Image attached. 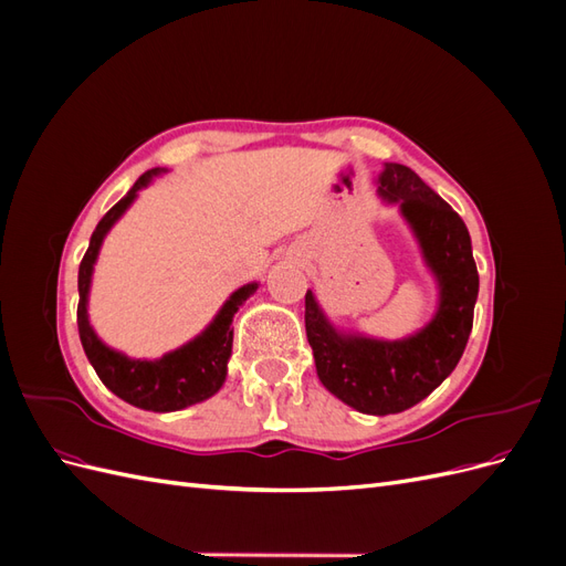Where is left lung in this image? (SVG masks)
Here are the masks:
<instances>
[{
	"instance_id": "left-lung-1",
	"label": "left lung",
	"mask_w": 566,
	"mask_h": 566,
	"mask_svg": "<svg viewBox=\"0 0 566 566\" xmlns=\"http://www.w3.org/2000/svg\"><path fill=\"white\" fill-rule=\"evenodd\" d=\"M378 193L399 205L439 281L437 316L397 342L339 335L306 290L304 325L323 387L361 413L389 416L430 397L458 366L472 331L479 273L465 221L413 169L387 163Z\"/></svg>"
}]
</instances>
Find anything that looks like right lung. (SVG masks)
<instances>
[{
    "label": "right lung",
    "mask_w": 566,
    "mask_h": 566,
    "mask_svg": "<svg viewBox=\"0 0 566 566\" xmlns=\"http://www.w3.org/2000/svg\"><path fill=\"white\" fill-rule=\"evenodd\" d=\"M160 172H165V169L156 167L144 172L129 188V193L119 202H115L104 214V219L96 224L90 248L82 256L77 276V331L90 364L94 366L101 382H104L113 394H117L119 399L136 408L169 413V410H181L186 406L210 399L212 394H217L219 387L224 385L227 364L233 347V314L250 295H254L256 283H248L241 290H235L227 300V304L221 306L217 318L205 328V333H200L193 342H188V345L179 347L177 352L165 354L158 361L127 358L125 354L108 349L104 342L96 337L87 318V295L98 248L104 243V235L111 231V227L129 208L136 193Z\"/></svg>",
    "instance_id": "1"
}]
</instances>
